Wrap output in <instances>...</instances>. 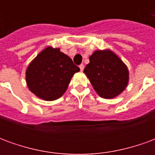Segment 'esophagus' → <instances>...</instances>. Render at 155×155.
<instances>
[{
	"instance_id": "1",
	"label": "esophagus",
	"mask_w": 155,
	"mask_h": 155,
	"mask_svg": "<svg viewBox=\"0 0 155 155\" xmlns=\"http://www.w3.org/2000/svg\"><path fill=\"white\" fill-rule=\"evenodd\" d=\"M84 64H81V65H80V69H81V71H84Z\"/></svg>"
}]
</instances>
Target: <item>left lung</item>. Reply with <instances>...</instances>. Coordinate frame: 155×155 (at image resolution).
Wrapping results in <instances>:
<instances>
[{
  "label": "left lung",
  "mask_w": 155,
  "mask_h": 155,
  "mask_svg": "<svg viewBox=\"0 0 155 155\" xmlns=\"http://www.w3.org/2000/svg\"><path fill=\"white\" fill-rule=\"evenodd\" d=\"M84 73L95 92L104 99L120 95L130 80L127 65L110 49L94 51L90 56V63L84 68Z\"/></svg>",
  "instance_id": "left-lung-1"
}]
</instances>
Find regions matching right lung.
Segmentation results:
<instances>
[{
    "label": "right lung",
    "mask_w": 155,
    "mask_h": 155,
    "mask_svg": "<svg viewBox=\"0 0 155 155\" xmlns=\"http://www.w3.org/2000/svg\"><path fill=\"white\" fill-rule=\"evenodd\" d=\"M79 71L80 68L60 48L47 46L29 64L25 81L35 96L46 101H55L64 94L71 78Z\"/></svg>",
    "instance_id": "right-lung-1"
}]
</instances>
